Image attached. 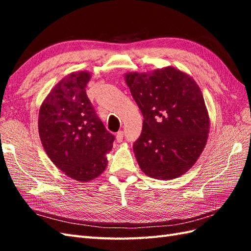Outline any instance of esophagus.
Masks as SVG:
<instances>
[{"instance_id":"esophagus-1","label":"esophagus","mask_w":251,"mask_h":251,"mask_svg":"<svg viewBox=\"0 0 251 251\" xmlns=\"http://www.w3.org/2000/svg\"><path fill=\"white\" fill-rule=\"evenodd\" d=\"M123 137H124V132H123V131H119V132H117L116 136H115L116 141H117V142H122V141H123Z\"/></svg>"}]
</instances>
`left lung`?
<instances>
[{
	"label": "left lung",
	"instance_id": "obj_1",
	"mask_svg": "<svg viewBox=\"0 0 251 251\" xmlns=\"http://www.w3.org/2000/svg\"><path fill=\"white\" fill-rule=\"evenodd\" d=\"M124 78L145 119L134 143L139 167L158 180L184 175L204 151L210 128L200 86L188 73L172 66L127 72Z\"/></svg>",
	"mask_w": 251,
	"mask_h": 251
}]
</instances>
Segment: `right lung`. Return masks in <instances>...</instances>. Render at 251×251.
Wrapping results in <instances>:
<instances>
[{
    "instance_id": "right-lung-1",
    "label": "right lung",
    "mask_w": 251,
    "mask_h": 251,
    "mask_svg": "<svg viewBox=\"0 0 251 251\" xmlns=\"http://www.w3.org/2000/svg\"><path fill=\"white\" fill-rule=\"evenodd\" d=\"M90 77L88 71L68 74L52 87L39 112V134L46 154L68 177L81 182L104 172L114 141L86 95Z\"/></svg>"
}]
</instances>
